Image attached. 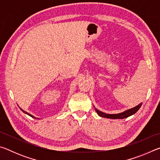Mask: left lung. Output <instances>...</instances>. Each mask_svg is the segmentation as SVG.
Here are the masks:
<instances>
[{
    "label": "left lung",
    "mask_w": 160,
    "mask_h": 160,
    "mask_svg": "<svg viewBox=\"0 0 160 160\" xmlns=\"http://www.w3.org/2000/svg\"><path fill=\"white\" fill-rule=\"evenodd\" d=\"M142 105V103H140V104L138 105L135 107L132 108V109H130L128 110H126L125 112H123L122 113H115V114H109V113H105L102 112H100L96 108H94L95 109V111L97 113V114H98L99 116H101V117H104V118H112V119H121V118H125L128 117L130 116H132V114H134L135 113H136L138 109L140 108Z\"/></svg>",
    "instance_id": "1"
}]
</instances>
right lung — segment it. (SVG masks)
<instances>
[{
    "mask_svg": "<svg viewBox=\"0 0 160 160\" xmlns=\"http://www.w3.org/2000/svg\"><path fill=\"white\" fill-rule=\"evenodd\" d=\"M20 109H21L22 111V112H23L24 113H26V114H28V115H29V116H31V117H32V118H35V117H34V116H32V114H30V113H28V112H25V111H24V110H22V109H21V108H20Z\"/></svg>",
    "mask_w": 160,
    "mask_h": 160,
    "instance_id": "right-lung-1",
    "label": "right lung"
}]
</instances>
